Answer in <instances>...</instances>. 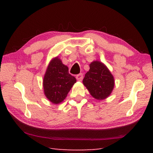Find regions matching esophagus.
I'll use <instances>...</instances> for the list:
<instances>
[{
	"mask_svg": "<svg viewBox=\"0 0 153 153\" xmlns=\"http://www.w3.org/2000/svg\"><path fill=\"white\" fill-rule=\"evenodd\" d=\"M76 79L77 81H82L83 79V74H79L76 76Z\"/></svg>",
	"mask_w": 153,
	"mask_h": 153,
	"instance_id": "1",
	"label": "esophagus"
}]
</instances>
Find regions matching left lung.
Listing matches in <instances>:
<instances>
[{"instance_id": "obj_1", "label": "left lung", "mask_w": 153, "mask_h": 153, "mask_svg": "<svg viewBox=\"0 0 153 153\" xmlns=\"http://www.w3.org/2000/svg\"><path fill=\"white\" fill-rule=\"evenodd\" d=\"M83 84L94 98L104 100L112 92L115 81L107 66L100 61H94L90 64Z\"/></svg>"}]
</instances>
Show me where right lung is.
<instances>
[{
    "instance_id": "obj_1",
    "label": "right lung",
    "mask_w": 153,
    "mask_h": 153,
    "mask_svg": "<svg viewBox=\"0 0 153 153\" xmlns=\"http://www.w3.org/2000/svg\"><path fill=\"white\" fill-rule=\"evenodd\" d=\"M76 82V77L69 74L68 67L57 56L52 59L46 69L43 79L44 92L51 102L59 104Z\"/></svg>"
}]
</instances>
